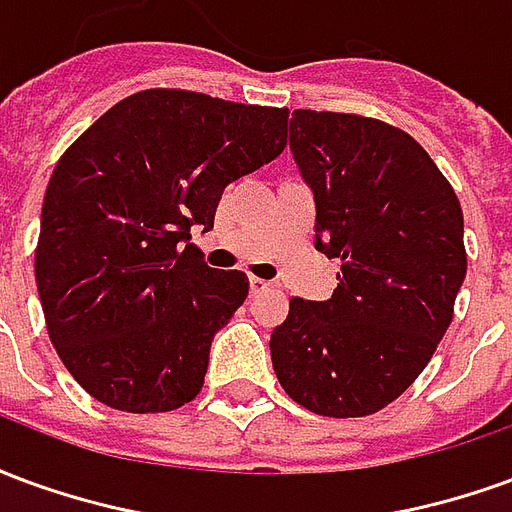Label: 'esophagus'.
Listing matches in <instances>:
<instances>
[{"label":"esophagus","instance_id":"1","mask_svg":"<svg viewBox=\"0 0 512 512\" xmlns=\"http://www.w3.org/2000/svg\"><path fill=\"white\" fill-rule=\"evenodd\" d=\"M249 290L252 293H266V290H271V282H266V279H260V277H249Z\"/></svg>","mask_w":512,"mask_h":512}]
</instances>
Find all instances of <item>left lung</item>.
Wrapping results in <instances>:
<instances>
[{
    "label": "left lung",
    "instance_id": "8db88e82",
    "mask_svg": "<svg viewBox=\"0 0 512 512\" xmlns=\"http://www.w3.org/2000/svg\"><path fill=\"white\" fill-rule=\"evenodd\" d=\"M290 150L315 194V246L343 266L332 299H290L274 373L312 414L367 417L414 384L452 323L461 202L428 150L376 117L296 109Z\"/></svg>",
    "mask_w": 512,
    "mask_h": 512
}]
</instances>
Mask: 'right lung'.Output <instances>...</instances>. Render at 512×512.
Segmentation results:
<instances>
[{
  "label": "right lung",
  "mask_w": 512,
  "mask_h": 512,
  "mask_svg": "<svg viewBox=\"0 0 512 512\" xmlns=\"http://www.w3.org/2000/svg\"><path fill=\"white\" fill-rule=\"evenodd\" d=\"M288 109L153 87L123 98L57 161L35 246L51 345L79 386L128 414L200 395L213 334L249 293L205 266L224 186L285 150Z\"/></svg>",
  "instance_id": "right-lung-1"
}]
</instances>
